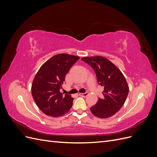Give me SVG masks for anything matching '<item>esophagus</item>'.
<instances>
[{"label":"esophagus","instance_id":"esophagus-1","mask_svg":"<svg viewBox=\"0 0 157 157\" xmlns=\"http://www.w3.org/2000/svg\"><path fill=\"white\" fill-rule=\"evenodd\" d=\"M78 95L80 96H82V97H86L88 95V92H86V93H80L78 94Z\"/></svg>","mask_w":157,"mask_h":157}]
</instances>
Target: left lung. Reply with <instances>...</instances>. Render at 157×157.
I'll list each match as a JSON object with an SVG mask.
<instances>
[{
    "label": "left lung",
    "mask_w": 157,
    "mask_h": 157,
    "mask_svg": "<svg viewBox=\"0 0 157 157\" xmlns=\"http://www.w3.org/2000/svg\"><path fill=\"white\" fill-rule=\"evenodd\" d=\"M81 60L94 69L98 82L104 90L103 98L90 107L94 116L106 118L113 116L124 105L129 92V86L121 70L102 56L84 57Z\"/></svg>",
    "instance_id": "obj_1"
}]
</instances>
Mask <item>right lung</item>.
<instances>
[{"instance_id":"right-lung-1","label":"right lung","mask_w":157,"mask_h":157,"mask_svg":"<svg viewBox=\"0 0 157 157\" xmlns=\"http://www.w3.org/2000/svg\"><path fill=\"white\" fill-rule=\"evenodd\" d=\"M80 57L67 54L54 56L42 65L33 80V99L45 115L58 117L67 113L73 105L70 94L59 92L72 65Z\"/></svg>"}]
</instances>
